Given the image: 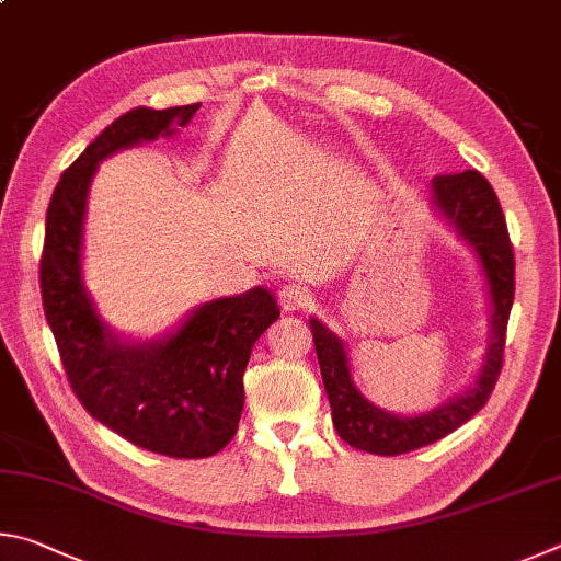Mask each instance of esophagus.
<instances>
[{
    "label": "esophagus",
    "instance_id": "esophagus-1",
    "mask_svg": "<svg viewBox=\"0 0 561 561\" xmlns=\"http://www.w3.org/2000/svg\"><path fill=\"white\" fill-rule=\"evenodd\" d=\"M278 302L286 312L308 310L312 306V296L306 286H300V283H286V286L278 290Z\"/></svg>",
    "mask_w": 561,
    "mask_h": 561
}]
</instances>
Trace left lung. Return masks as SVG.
Here are the masks:
<instances>
[{"label":"left lung","mask_w":561,"mask_h":561,"mask_svg":"<svg viewBox=\"0 0 561 561\" xmlns=\"http://www.w3.org/2000/svg\"><path fill=\"white\" fill-rule=\"evenodd\" d=\"M428 194L436 214L476 253L480 271L485 275L490 340L473 385L426 414H391L371 404L357 389L347 345L342 337L322 325L318 318H310L322 385H325L332 409V424L350 446L377 456L409 454L421 446L436 444L450 431L463 426L485 407L503 369L505 330L515 298V255L497 196L485 176L476 170L434 176Z\"/></svg>","instance_id":"left-lung-1"}]
</instances>
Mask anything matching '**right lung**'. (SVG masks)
Instances as JSON below:
<instances>
[{
	"instance_id": "obj_1",
	"label": "right lung",
	"mask_w": 561,
	"mask_h": 561,
	"mask_svg": "<svg viewBox=\"0 0 561 561\" xmlns=\"http://www.w3.org/2000/svg\"><path fill=\"white\" fill-rule=\"evenodd\" d=\"M199 103L133 107L58 180L46 211L38 280L46 322L73 394L130 444L170 458H206L233 438L251 350L280 308L268 288L196 306L162 337L135 342L107 328L83 283V221L98 164L127 147L170 137Z\"/></svg>"
}]
</instances>
